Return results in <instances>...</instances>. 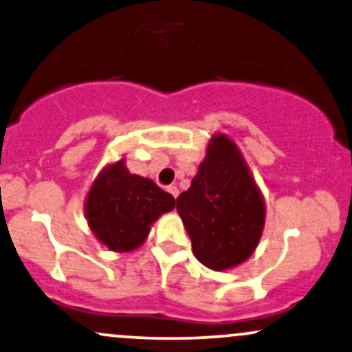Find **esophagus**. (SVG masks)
<instances>
[{"label":"esophagus","instance_id":"esophagus-1","mask_svg":"<svg viewBox=\"0 0 352 352\" xmlns=\"http://www.w3.org/2000/svg\"><path fill=\"white\" fill-rule=\"evenodd\" d=\"M167 190H168V192L172 193V197H173V199H177V197H179V193H180V192H179V188L175 187V185H170V187H168Z\"/></svg>","mask_w":352,"mask_h":352}]
</instances>
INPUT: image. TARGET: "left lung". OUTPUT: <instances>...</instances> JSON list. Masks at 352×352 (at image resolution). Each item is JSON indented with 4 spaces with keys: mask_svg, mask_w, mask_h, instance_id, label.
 I'll return each mask as SVG.
<instances>
[{
    "mask_svg": "<svg viewBox=\"0 0 352 352\" xmlns=\"http://www.w3.org/2000/svg\"><path fill=\"white\" fill-rule=\"evenodd\" d=\"M177 212L193 254L207 268L225 272L252 256L263 235L266 207L232 137L212 135L192 185L177 199Z\"/></svg>",
    "mask_w": 352,
    "mask_h": 352,
    "instance_id": "8db88e82",
    "label": "left lung"
}]
</instances>
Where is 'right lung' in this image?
<instances>
[{
	"mask_svg": "<svg viewBox=\"0 0 352 352\" xmlns=\"http://www.w3.org/2000/svg\"><path fill=\"white\" fill-rule=\"evenodd\" d=\"M173 208L175 199L170 193L153 180L129 172L124 157L98 173L84 201V215L92 235L116 253L139 248L152 225Z\"/></svg>",
	"mask_w": 352,
	"mask_h": 352,
	"instance_id": "right-lung-1",
	"label": "right lung"
}]
</instances>
